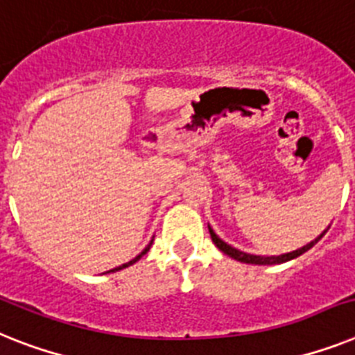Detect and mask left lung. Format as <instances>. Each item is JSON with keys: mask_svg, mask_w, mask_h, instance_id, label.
I'll list each match as a JSON object with an SVG mask.
<instances>
[{"mask_svg": "<svg viewBox=\"0 0 355 355\" xmlns=\"http://www.w3.org/2000/svg\"><path fill=\"white\" fill-rule=\"evenodd\" d=\"M330 228V227H329ZM327 228V230H329ZM327 230H324L321 236H318L314 239V241H310L309 245H304V247L297 248V250L294 252H288V254H281V256H254V254H247V252H241V250H237V248L230 247V245H227V243L223 241V239H219L218 236H216V232H214L212 228L209 227V232H210V237H212V241L214 245L219 248V250L223 252V254H227V256L234 257V259H237V261H241V263H250V265H279V263H286L290 261V259H294V257L301 256V254H304L306 250H310V248L314 247L315 243L321 239V237L327 234Z\"/></svg>", "mask_w": 355, "mask_h": 355, "instance_id": "8db88e82", "label": "left lung"}]
</instances>
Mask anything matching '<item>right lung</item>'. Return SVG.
Returning <instances> with one entry per match:
<instances>
[{"label":"right lung","mask_w":355,"mask_h":355,"mask_svg":"<svg viewBox=\"0 0 355 355\" xmlns=\"http://www.w3.org/2000/svg\"><path fill=\"white\" fill-rule=\"evenodd\" d=\"M150 245H152V241L148 243V245H146V247H145V250H143L141 254H139V256H136V257H134V259H132V261L125 263V265H121V266H116V268H112V270H108V272H118V270H123V268H127V266H130V265H134V263H136V261H139V259H141V257L145 256L146 252L150 250ZM108 272H107V274H108Z\"/></svg>","instance_id":"add662e5"}]
</instances>
